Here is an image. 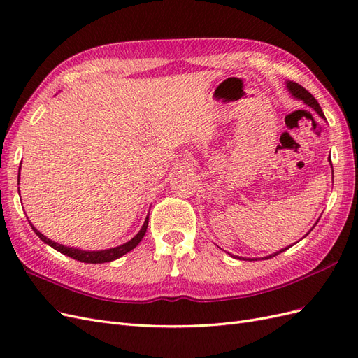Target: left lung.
Instances as JSON below:
<instances>
[{
    "instance_id": "left-lung-1",
    "label": "left lung",
    "mask_w": 358,
    "mask_h": 358,
    "mask_svg": "<svg viewBox=\"0 0 358 358\" xmlns=\"http://www.w3.org/2000/svg\"><path fill=\"white\" fill-rule=\"evenodd\" d=\"M287 83V88H288V91L291 92V95L294 96V99H299V100H301L303 103L305 104H308L309 107H312L313 110H315L322 119H326V116H324V113H322V110H321V107H320V104H318V101L313 99V95L309 92V91H306L305 88H303L301 85H299V83H296V82H285ZM330 161V159H329ZM331 162V161H330ZM289 248V246H288ZM288 248H285V249H288ZM285 249H280V251H278V252H275V254H272V255H268V257H266V258H272V257H275V255H278V254H280V252H284ZM245 259V258H243Z\"/></svg>"
}]
</instances>
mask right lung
Masks as SVG:
<instances>
[{"mask_svg":"<svg viewBox=\"0 0 358 358\" xmlns=\"http://www.w3.org/2000/svg\"><path fill=\"white\" fill-rule=\"evenodd\" d=\"M148 222H149V216H146L145 220V224L142 229H140V231L133 237L131 241L121 245V246H116V248H110V249H104V251H82V249H76V248H69V246H64V245H59L57 242H53L50 239H48L46 236H43L34 225L32 227V230H34V233L40 237V239L48 243L49 246H52L53 249H57V251H59L61 254L64 255H69L74 259H78V262H82V263H92V264H96V263H109V262H113V259L119 258L125 255L127 252L131 251V249H134L140 241L143 239V236L148 230Z\"/></svg>","mask_w":358,"mask_h":358,"instance_id":"right-lung-1","label":"right lung"}]
</instances>
